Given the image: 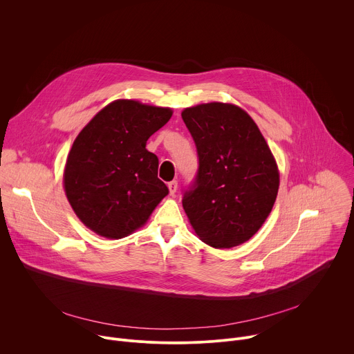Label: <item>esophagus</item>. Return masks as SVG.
<instances>
[{
  "label": "esophagus",
  "mask_w": 354,
  "mask_h": 354,
  "mask_svg": "<svg viewBox=\"0 0 354 354\" xmlns=\"http://www.w3.org/2000/svg\"><path fill=\"white\" fill-rule=\"evenodd\" d=\"M168 189H169V193L174 196V194L176 193V190H178V182H176V180L169 182V183H168Z\"/></svg>",
  "instance_id": "esophagus-1"
}]
</instances>
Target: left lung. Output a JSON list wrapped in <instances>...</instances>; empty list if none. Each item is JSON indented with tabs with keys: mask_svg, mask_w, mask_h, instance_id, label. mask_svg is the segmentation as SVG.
<instances>
[{
	"mask_svg": "<svg viewBox=\"0 0 354 354\" xmlns=\"http://www.w3.org/2000/svg\"><path fill=\"white\" fill-rule=\"evenodd\" d=\"M198 169L183 193L185 213L198 238L224 249L254 236L270 214L279 190L272 151L252 118L231 104L186 108Z\"/></svg>",
	"mask_w": 354,
	"mask_h": 354,
	"instance_id": "8db88e82",
	"label": "left lung"
}]
</instances>
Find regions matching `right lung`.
I'll return each instance as SVG.
<instances>
[{"label": "right lung", "mask_w": 354, "mask_h": 354, "mask_svg": "<svg viewBox=\"0 0 354 354\" xmlns=\"http://www.w3.org/2000/svg\"><path fill=\"white\" fill-rule=\"evenodd\" d=\"M172 109L119 99L77 136L64 168V190L77 217L93 232L120 239L144 225L168 194L158 157L147 140Z\"/></svg>", "instance_id": "1"}]
</instances>
